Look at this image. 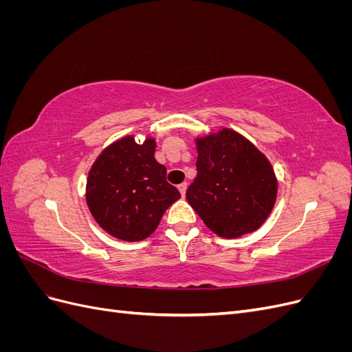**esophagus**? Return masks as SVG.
Instances as JSON below:
<instances>
[{"mask_svg": "<svg viewBox=\"0 0 352 352\" xmlns=\"http://www.w3.org/2000/svg\"><path fill=\"white\" fill-rule=\"evenodd\" d=\"M177 188H179V190H180V194H182V197H185V194H186V188H188V184H186V182H182V184H180Z\"/></svg>", "mask_w": 352, "mask_h": 352, "instance_id": "esophagus-1", "label": "esophagus"}]
</instances>
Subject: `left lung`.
<instances>
[{"label":"left lung","mask_w":352,"mask_h":352,"mask_svg":"<svg viewBox=\"0 0 352 352\" xmlns=\"http://www.w3.org/2000/svg\"><path fill=\"white\" fill-rule=\"evenodd\" d=\"M197 144V177L186 199L221 238H239L257 230L278 197L274 170L257 146L241 133L223 127Z\"/></svg>","instance_id":"8db88e82"}]
</instances>
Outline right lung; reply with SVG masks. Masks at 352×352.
Here are the masks:
<instances>
[{
	"instance_id": "obj_1",
	"label": "right lung",
	"mask_w": 352,
	"mask_h": 352,
	"mask_svg": "<svg viewBox=\"0 0 352 352\" xmlns=\"http://www.w3.org/2000/svg\"><path fill=\"white\" fill-rule=\"evenodd\" d=\"M154 153V138L138 144L127 135L104 148L89 170L87 204L95 221L117 239L148 238L164 211L180 198Z\"/></svg>"
}]
</instances>
